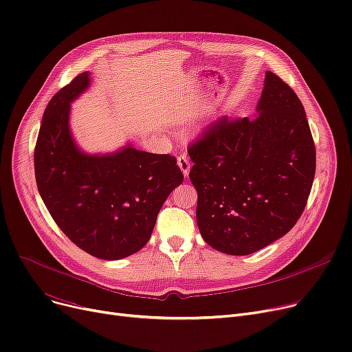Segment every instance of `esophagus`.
Masks as SVG:
<instances>
[{"mask_svg":"<svg viewBox=\"0 0 352 352\" xmlns=\"http://www.w3.org/2000/svg\"><path fill=\"white\" fill-rule=\"evenodd\" d=\"M178 166L181 168V171H182V174H184V177H188L191 164H190V160H188V157L186 154H181L178 157Z\"/></svg>","mask_w":352,"mask_h":352,"instance_id":"34e87169","label":"esophagus"}]
</instances>
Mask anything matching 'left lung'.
Masks as SVG:
<instances>
[{
  "instance_id": "1",
  "label": "left lung",
  "mask_w": 352,
  "mask_h": 352,
  "mask_svg": "<svg viewBox=\"0 0 352 352\" xmlns=\"http://www.w3.org/2000/svg\"><path fill=\"white\" fill-rule=\"evenodd\" d=\"M257 116H221L188 145L197 224L207 244L244 256L290 232L307 207L316 152L303 104L266 72Z\"/></svg>"
}]
</instances>
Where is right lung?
<instances>
[{
    "label": "right lung",
    "instance_id": "right-lung-1",
    "mask_svg": "<svg viewBox=\"0 0 352 352\" xmlns=\"http://www.w3.org/2000/svg\"><path fill=\"white\" fill-rule=\"evenodd\" d=\"M89 86L80 73L44 111L34 148L38 192L50 216L86 253L118 261L141 250L166 197L184 175L177 158L125 148L113 155H86L69 131L70 102Z\"/></svg>",
    "mask_w": 352,
    "mask_h": 352
}]
</instances>
